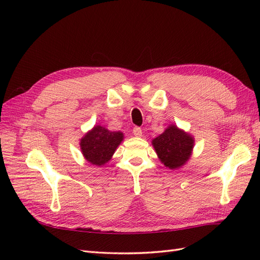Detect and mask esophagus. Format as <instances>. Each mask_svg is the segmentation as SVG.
<instances>
[{"label": "esophagus", "mask_w": 260, "mask_h": 260, "mask_svg": "<svg viewBox=\"0 0 260 260\" xmlns=\"http://www.w3.org/2000/svg\"><path fill=\"white\" fill-rule=\"evenodd\" d=\"M132 133L135 135V137L140 138V137H142V129H141L140 127H135L132 130Z\"/></svg>", "instance_id": "obj_1"}]
</instances>
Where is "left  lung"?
<instances>
[{"instance_id": "8db88e82", "label": "left lung", "mask_w": 260, "mask_h": 260, "mask_svg": "<svg viewBox=\"0 0 260 260\" xmlns=\"http://www.w3.org/2000/svg\"><path fill=\"white\" fill-rule=\"evenodd\" d=\"M156 154L165 166L178 169L190 159L194 139L188 133L171 124L152 141Z\"/></svg>"}]
</instances>
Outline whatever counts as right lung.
<instances>
[{
    "label": "right lung",
    "instance_id": "obj_1",
    "mask_svg": "<svg viewBox=\"0 0 260 260\" xmlns=\"http://www.w3.org/2000/svg\"><path fill=\"white\" fill-rule=\"evenodd\" d=\"M122 140V132L111 131L98 124L80 140V148L83 157L89 162L95 166H103L111 160Z\"/></svg>",
    "mask_w": 260,
    "mask_h": 260
}]
</instances>
